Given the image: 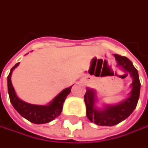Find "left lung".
I'll use <instances>...</instances> for the list:
<instances>
[{
	"label": "left lung",
	"instance_id": "obj_1",
	"mask_svg": "<svg viewBox=\"0 0 148 148\" xmlns=\"http://www.w3.org/2000/svg\"><path fill=\"white\" fill-rule=\"evenodd\" d=\"M114 55L117 61V65L127 72L126 75L129 74L133 78V82L131 84L132 90L128 98L120 103L105 105L103 109H98L95 107V102L97 101L95 91L93 89H86L84 96L86 107V116L90 122L100 126H114L126 119L135 110L139 99L141 83L138 70L128 58L118 54Z\"/></svg>",
	"mask_w": 148,
	"mask_h": 148
}]
</instances>
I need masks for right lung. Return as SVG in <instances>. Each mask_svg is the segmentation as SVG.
<instances>
[{
	"mask_svg": "<svg viewBox=\"0 0 148 148\" xmlns=\"http://www.w3.org/2000/svg\"><path fill=\"white\" fill-rule=\"evenodd\" d=\"M20 62L16 63L11 68L10 74L7 77V86H8V93L10 96V103L20 115L24 117L27 120L36 124L46 123L51 122L60 115L62 110L63 103L66 98L71 92V86L64 89L59 94L54 98L49 105H38L29 104L27 102L20 99L14 91V89L11 83V74L12 71Z\"/></svg>",
	"mask_w": 148,
	"mask_h": 148,
	"instance_id": "1",
	"label": "right lung"
}]
</instances>
